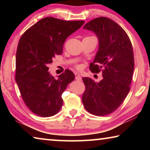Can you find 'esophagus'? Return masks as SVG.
<instances>
[{"mask_svg":"<svg viewBox=\"0 0 150 150\" xmlns=\"http://www.w3.org/2000/svg\"><path fill=\"white\" fill-rule=\"evenodd\" d=\"M75 79L77 80V81H81V80H82V77H81V75L79 74V75H77V76H76L75 77Z\"/></svg>","mask_w":150,"mask_h":150,"instance_id":"obj_1","label":"esophagus"}]
</instances>
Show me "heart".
Returning <instances> with one entry per match:
<instances>
[{"label":"heart","instance_id":"obj_1","mask_svg":"<svg viewBox=\"0 0 150 150\" xmlns=\"http://www.w3.org/2000/svg\"><path fill=\"white\" fill-rule=\"evenodd\" d=\"M77 68H78V69H81V65H78V66H77Z\"/></svg>","mask_w":150,"mask_h":150}]
</instances>
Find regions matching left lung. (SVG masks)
Here are the masks:
<instances>
[{
    "label": "left lung",
    "instance_id": "left-lung-1",
    "mask_svg": "<svg viewBox=\"0 0 150 150\" xmlns=\"http://www.w3.org/2000/svg\"><path fill=\"white\" fill-rule=\"evenodd\" d=\"M83 28L93 32L98 39V50L90 70L98 73L99 82L83 77L86 90L82 102L88 112L96 116L109 115L117 109L130 91L134 69L132 45L128 34L112 20L98 17Z\"/></svg>",
    "mask_w": 150,
    "mask_h": 150
}]
</instances>
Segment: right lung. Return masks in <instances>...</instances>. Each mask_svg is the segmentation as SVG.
<instances>
[{"label":"right lung","instance_id":"1","mask_svg":"<svg viewBox=\"0 0 150 150\" xmlns=\"http://www.w3.org/2000/svg\"><path fill=\"white\" fill-rule=\"evenodd\" d=\"M84 23L46 17L20 38L16 55V82L25 104L36 115L49 117L62 108V95L75 75L67 69L55 79L47 65L55 55L62 54L66 38Z\"/></svg>","mask_w":150,"mask_h":150}]
</instances>
